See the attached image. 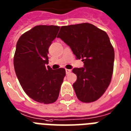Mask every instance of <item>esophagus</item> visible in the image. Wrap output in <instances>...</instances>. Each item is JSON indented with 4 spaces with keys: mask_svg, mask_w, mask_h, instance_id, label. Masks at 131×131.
<instances>
[{
    "mask_svg": "<svg viewBox=\"0 0 131 131\" xmlns=\"http://www.w3.org/2000/svg\"><path fill=\"white\" fill-rule=\"evenodd\" d=\"M65 71H66V74H69L70 72H71V70H70V69H65Z\"/></svg>",
    "mask_w": 131,
    "mask_h": 131,
    "instance_id": "34e87169",
    "label": "esophagus"
}]
</instances>
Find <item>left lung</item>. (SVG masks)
I'll list each match as a JSON object with an SVG mask.
<instances>
[{
    "label": "left lung",
    "instance_id": "obj_1",
    "mask_svg": "<svg viewBox=\"0 0 131 131\" xmlns=\"http://www.w3.org/2000/svg\"><path fill=\"white\" fill-rule=\"evenodd\" d=\"M69 45L84 67L74 68V90L79 100L90 103L100 98L111 82L115 53L106 32L93 24L62 26L57 36Z\"/></svg>",
    "mask_w": 131,
    "mask_h": 131
}]
</instances>
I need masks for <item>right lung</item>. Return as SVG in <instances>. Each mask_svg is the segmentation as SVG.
<instances>
[{
	"mask_svg": "<svg viewBox=\"0 0 131 131\" xmlns=\"http://www.w3.org/2000/svg\"><path fill=\"white\" fill-rule=\"evenodd\" d=\"M59 26H37L21 35L16 44L14 66L19 82L32 100L48 104L57 100L65 69H53L49 63V47Z\"/></svg>",
	"mask_w": 131,
	"mask_h": 131,
	"instance_id": "obj_1",
	"label": "right lung"
}]
</instances>
